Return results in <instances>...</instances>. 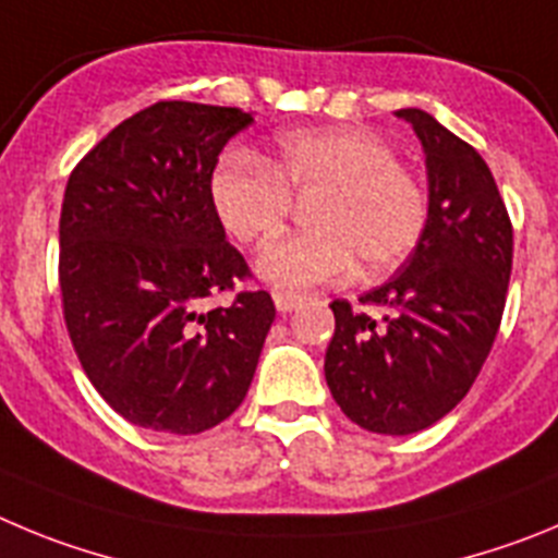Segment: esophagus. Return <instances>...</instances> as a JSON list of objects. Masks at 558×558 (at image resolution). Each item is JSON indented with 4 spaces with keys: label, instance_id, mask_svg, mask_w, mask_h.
<instances>
[{
    "label": "esophagus",
    "instance_id": "1",
    "mask_svg": "<svg viewBox=\"0 0 558 558\" xmlns=\"http://www.w3.org/2000/svg\"><path fill=\"white\" fill-rule=\"evenodd\" d=\"M300 303H303L300 294H286V291H278V294H275V308H278L280 314H289V311L298 308Z\"/></svg>",
    "mask_w": 558,
    "mask_h": 558
}]
</instances>
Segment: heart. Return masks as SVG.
Returning a JSON list of instances; mask_svg holds the SVG:
<instances>
[{"instance_id": "1", "label": "heart", "mask_w": 558, "mask_h": 558, "mask_svg": "<svg viewBox=\"0 0 558 558\" xmlns=\"http://www.w3.org/2000/svg\"><path fill=\"white\" fill-rule=\"evenodd\" d=\"M294 197H314V230L269 244L255 260L264 283L303 291L339 280L359 260L361 275H384L409 258L428 222V194L395 149L361 128L294 130L260 160L230 153L208 180L210 208L239 244L280 233Z\"/></svg>"}]
</instances>
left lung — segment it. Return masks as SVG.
<instances>
[{
	"label": "left lung",
	"mask_w": 558,
	"mask_h": 558,
	"mask_svg": "<svg viewBox=\"0 0 558 558\" xmlns=\"http://www.w3.org/2000/svg\"><path fill=\"white\" fill-rule=\"evenodd\" d=\"M423 144L428 222L395 278L359 303L333 300L325 380L364 430L409 436L456 409L498 336L511 275V222L478 153L420 108L395 110Z\"/></svg>",
	"instance_id": "8db88e82"
}]
</instances>
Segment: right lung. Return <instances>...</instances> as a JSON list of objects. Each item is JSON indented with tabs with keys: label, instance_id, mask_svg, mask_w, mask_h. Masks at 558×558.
<instances>
[{
	"label": "right lung",
	"instance_id": "add662e5",
	"mask_svg": "<svg viewBox=\"0 0 558 558\" xmlns=\"http://www.w3.org/2000/svg\"><path fill=\"white\" fill-rule=\"evenodd\" d=\"M253 113L155 102L72 172L60 210L63 316L94 389L128 423L203 434L247 395L275 323L267 291L205 300L250 275L210 208L219 153Z\"/></svg>",
	"mask_w": 558,
	"mask_h": 558
}]
</instances>
